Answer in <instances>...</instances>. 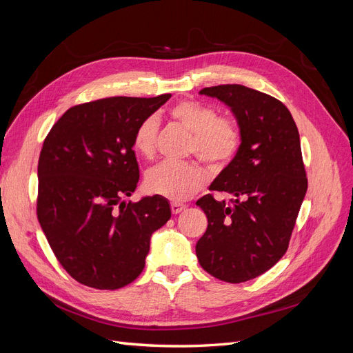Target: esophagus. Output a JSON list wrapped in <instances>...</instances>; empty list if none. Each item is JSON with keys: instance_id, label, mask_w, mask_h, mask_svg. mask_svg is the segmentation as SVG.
<instances>
[{"instance_id": "obj_1", "label": "esophagus", "mask_w": 353, "mask_h": 353, "mask_svg": "<svg viewBox=\"0 0 353 353\" xmlns=\"http://www.w3.org/2000/svg\"><path fill=\"white\" fill-rule=\"evenodd\" d=\"M184 209H185V205H179V203H170V210H172L174 215H176V213H179Z\"/></svg>"}]
</instances>
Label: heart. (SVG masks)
<instances>
[{"instance_id": "1", "label": "heart", "mask_w": 353, "mask_h": 353, "mask_svg": "<svg viewBox=\"0 0 353 353\" xmlns=\"http://www.w3.org/2000/svg\"><path fill=\"white\" fill-rule=\"evenodd\" d=\"M174 122L191 132L187 154L199 157L213 172L225 169L240 152L243 135L231 117L218 116L212 105L197 100H183L169 110ZM159 119L144 117L134 134V148L145 159H153L157 147ZM147 188L153 194L184 201L206 184V174L196 163L165 162L147 174Z\"/></svg>"}]
</instances>
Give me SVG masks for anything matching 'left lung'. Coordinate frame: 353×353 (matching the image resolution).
Masks as SVG:
<instances>
[{"mask_svg":"<svg viewBox=\"0 0 353 353\" xmlns=\"http://www.w3.org/2000/svg\"><path fill=\"white\" fill-rule=\"evenodd\" d=\"M200 94L230 105L243 141L210 185L232 196L228 205L213 194L196 203L208 216L196 254L208 274L239 284L271 270L288 248L307 190L301 138L290 110L268 94L237 83Z\"/></svg>","mask_w":353,"mask_h":353,"instance_id":"1","label":"left lung"}]
</instances>
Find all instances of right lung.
Returning a JSON list of instances; mask_svg holds the SVG:
<instances>
[{"label":"right lung","instance_id":"right-lung-1","mask_svg":"<svg viewBox=\"0 0 353 353\" xmlns=\"http://www.w3.org/2000/svg\"><path fill=\"white\" fill-rule=\"evenodd\" d=\"M170 99L109 97L73 105L52 125L38 160L37 216L65 271L78 283L116 290L144 270L152 234L170 218L162 196L137 203L134 134Z\"/></svg>","mask_w":353,"mask_h":353}]
</instances>
